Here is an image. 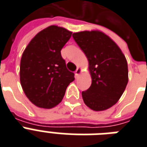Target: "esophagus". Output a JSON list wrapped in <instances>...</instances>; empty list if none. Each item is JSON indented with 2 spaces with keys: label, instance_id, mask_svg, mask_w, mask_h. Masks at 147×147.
<instances>
[{
  "label": "esophagus",
  "instance_id": "1",
  "mask_svg": "<svg viewBox=\"0 0 147 147\" xmlns=\"http://www.w3.org/2000/svg\"><path fill=\"white\" fill-rule=\"evenodd\" d=\"M83 72V70H82L81 67H78L77 69V70L75 71V75H76V77H78L81 73Z\"/></svg>",
  "mask_w": 147,
  "mask_h": 147
}]
</instances>
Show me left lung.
Here are the masks:
<instances>
[{"instance_id": "left-lung-1", "label": "left lung", "mask_w": 147, "mask_h": 147, "mask_svg": "<svg viewBox=\"0 0 147 147\" xmlns=\"http://www.w3.org/2000/svg\"><path fill=\"white\" fill-rule=\"evenodd\" d=\"M73 37L88 60L91 86L82 92L84 103L94 111L116 104L128 83V66L121 49L100 30L74 33Z\"/></svg>"}]
</instances>
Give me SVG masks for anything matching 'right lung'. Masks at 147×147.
I'll return each mask as SVG.
<instances>
[{
  "mask_svg": "<svg viewBox=\"0 0 147 147\" xmlns=\"http://www.w3.org/2000/svg\"><path fill=\"white\" fill-rule=\"evenodd\" d=\"M71 35L64 27L51 25L37 33L23 52L20 84L28 100L37 107L51 109L58 105L74 80L61 53Z\"/></svg>",
  "mask_w": 147,
  "mask_h": 147,
  "instance_id": "obj_1",
  "label": "right lung"
}]
</instances>
